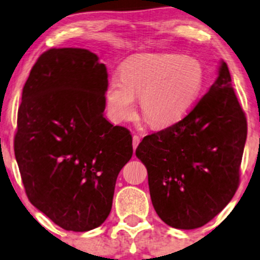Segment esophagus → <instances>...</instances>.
Returning <instances> with one entry per match:
<instances>
[{
    "label": "esophagus",
    "mask_w": 260,
    "mask_h": 260,
    "mask_svg": "<svg viewBox=\"0 0 260 260\" xmlns=\"http://www.w3.org/2000/svg\"><path fill=\"white\" fill-rule=\"evenodd\" d=\"M140 142H141L140 136H137V135H134V137H133V147H134L135 150H136V148L138 147V144H140Z\"/></svg>",
    "instance_id": "obj_1"
}]
</instances>
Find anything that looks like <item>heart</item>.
<instances>
[{
	"mask_svg": "<svg viewBox=\"0 0 260 260\" xmlns=\"http://www.w3.org/2000/svg\"><path fill=\"white\" fill-rule=\"evenodd\" d=\"M205 83L198 59L169 53H144L122 65L120 77L110 78L105 99L116 122L130 119L140 97L142 115L152 126L179 122L193 109Z\"/></svg>",
	"mask_w": 260,
	"mask_h": 260,
	"instance_id": "heart-1",
	"label": "heart"
}]
</instances>
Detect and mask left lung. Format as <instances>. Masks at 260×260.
<instances>
[{
  "label": "left lung",
  "mask_w": 260,
  "mask_h": 260,
  "mask_svg": "<svg viewBox=\"0 0 260 260\" xmlns=\"http://www.w3.org/2000/svg\"><path fill=\"white\" fill-rule=\"evenodd\" d=\"M231 81L221 61L215 83L191 111L145 136L136 149L148 170L152 206L174 229L206 225L239 187L247 122Z\"/></svg>",
  "instance_id": "1"
}]
</instances>
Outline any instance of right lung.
<instances>
[{"mask_svg":"<svg viewBox=\"0 0 260 260\" xmlns=\"http://www.w3.org/2000/svg\"><path fill=\"white\" fill-rule=\"evenodd\" d=\"M108 71L83 48L39 56L22 90L14 151L31 205L66 231L86 232L110 214L133 137L104 117Z\"/></svg>","mask_w":260,"mask_h":260,"instance_id":"right-lung-1","label":"right lung"}]
</instances>
